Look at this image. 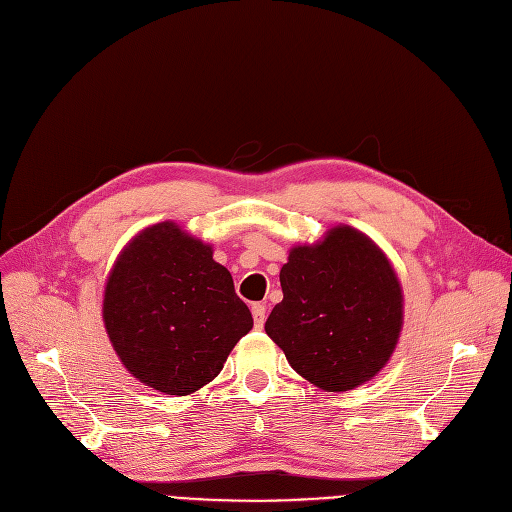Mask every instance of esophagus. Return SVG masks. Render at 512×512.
<instances>
[{
	"instance_id": "esophagus-1",
	"label": "esophagus",
	"mask_w": 512,
	"mask_h": 512,
	"mask_svg": "<svg viewBox=\"0 0 512 512\" xmlns=\"http://www.w3.org/2000/svg\"><path fill=\"white\" fill-rule=\"evenodd\" d=\"M251 312H253L255 327L261 329L263 323H266V306H263V304H253V306H251Z\"/></svg>"
}]
</instances>
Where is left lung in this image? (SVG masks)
I'll list each match as a JSON object with an SVG mask.
<instances>
[{"instance_id":"8db88e82","label":"left lung","mask_w":512,"mask_h":512,"mask_svg":"<svg viewBox=\"0 0 512 512\" xmlns=\"http://www.w3.org/2000/svg\"><path fill=\"white\" fill-rule=\"evenodd\" d=\"M282 301L266 333L314 386L346 392L369 382L396 346L403 295L377 246L339 225L325 242L295 246L280 270Z\"/></svg>"}]
</instances>
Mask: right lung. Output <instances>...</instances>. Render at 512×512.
<instances>
[{"label":"right lung","instance_id":"right-lung-1","mask_svg":"<svg viewBox=\"0 0 512 512\" xmlns=\"http://www.w3.org/2000/svg\"><path fill=\"white\" fill-rule=\"evenodd\" d=\"M103 318L124 367L177 396L213 382L253 329L251 310L211 246L168 221L126 246L107 280Z\"/></svg>","mask_w":512,"mask_h":512}]
</instances>
